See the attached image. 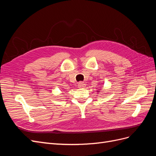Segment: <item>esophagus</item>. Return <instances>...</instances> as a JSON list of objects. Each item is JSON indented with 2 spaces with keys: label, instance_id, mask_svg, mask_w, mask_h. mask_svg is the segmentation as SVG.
Returning a JSON list of instances; mask_svg holds the SVG:
<instances>
[{
  "label": "esophagus",
  "instance_id": "1",
  "mask_svg": "<svg viewBox=\"0 0 156 156\" xmlns=\"http://www.w3.org/2000/svg\"><path fill=\"white\" fill-rule=\"evenodd\" d=\"M85 83L84 82H79L78 84V86L79 88H83L84 87H85Z\"/></svg>",
  "mask_w": 156,
  "mask_h": 156
}]
</instances>
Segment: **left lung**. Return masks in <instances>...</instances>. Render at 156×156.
Masks as SVG:
<instances>
[{"label": "left lung", "instance_id": "left-lung-1", "mask_svg": "<svg viewBox=\"0 0 156 156\" xmlns=\"http://www.w3.org/2000/svg\"><path fill=\"white\" fill-rule=\"evenodd\" d=\"M99 91H100V90L98 89V91H97V92H99Z\"/></svg>", "mask_w": 156, "mask_h": 156}]
</instances>
